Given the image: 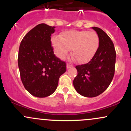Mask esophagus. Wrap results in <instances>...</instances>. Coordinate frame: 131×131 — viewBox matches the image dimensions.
Returning <instances> with one entry per match:
<instances>
[{
	"label": "esophagus",
	"mask_w": 131,
	"mask_h": 131,
	"mask_svg": "<svg viewBox=\"0 0 131 131\" xmlns=\"http://www.w3.org/2000/svg\"><path fill=\"white\" fill-rule=\"evenodd\" d=\"M73 64H70V63H67V68H71V67H73Z\"/></svg>",
	"instance_id": "34e87169"
}]
</instances>
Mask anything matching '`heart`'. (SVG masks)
<instances>
[{
  "label": "heart",
  "mask_w": 131,
  "mask_h": 131,
  "mask_svg": "<svg viewBox=\"0 0 131 131\" xmlns=\"http://www.w3.org/2000/svg\"><path fill=\"white\" fill-rule=\"evenodd\" d=\"M52 44L59 58H64L72 49V55L79 63H87L94 57L100 46L95 31L72 30L52 39Z\"/></svg>",
  "instance_id": "b5f03b06"
}]
</instances>
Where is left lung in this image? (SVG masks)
I'll list each match as a JSON object with an SVG mask.
<instances>
[{"mask_svg": "<svg viewBox=\"0 0 131 131\" xmlns=\"http://www.w3.org/2000/svg\"><path fill=\"white\" fill-rule=\"evenodd\" d=\"M92 29L100 39L99 48L89 63L75 67L78 73L73 80L77 92L88 97L99 96L108 88L114 76L116 59L114 45L109 36L100 28Z\"/></svg>", "mask_w": 131, "mask_h": 131, "instance_id": "left-lung-1", "label": "left lung"}]
</instances>
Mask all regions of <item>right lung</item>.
I'll return each mask as SVG.
<instances>
[{
	"label": "right lung",
	"mask_w": 131,
	"mask_h": 131,
	"mask_svg": "<svg viewBox=\"0 0 131 131\" xmlns=\"http://www.w3.org/2000/svg\"><path fill=\"white\" fill-rule=\"evenodd\" d=\"M54 26L41 23L26 34L19 46L18 67L26 91L33 96L45 97L57 88L58 80L66 72V63L56 57L51 46Z\"/></svg>",
	"instance_id": "right-lung-1"
}]
</instances>
